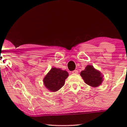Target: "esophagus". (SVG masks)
I'll use <instances>...</instances> for the list:
<instances>
[{"label": "esophagus", "mask_w": 127, "mask_h": 127, "mask_svg": "<svg viewBox=\"0 0 127 127\" xmlns=\"http://www.w3.org/2000/svg\"><path fill=\"white\" fill-rule=\"evenodd\" d=\"M78 73H79V72H78V70H73L72 72V73L73 74H77Z\"/></svg>", "instance_id": "34e87169"}]
</instances>
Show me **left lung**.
Here are the masks:
<instances>
[{
	"mask_svg": "<svg viewBox=\"0 0 127 127\" xmlns=\"http://www.w3.org/2000/svg\"><path fill=\"white\" fill-rule=\"evenodd\" d=\"M80 75L85 83L93 87H97L103 81V75L92 65L87 66L84 70L81 72Z\"/></svg>",
	"mask_w": 127,
	"mask_h": 127,
	"instance_id": "8db88e82",
	"label": "left lung"
}]
</instances>
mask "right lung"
Masks as SVG:
<instances>
[{
	"instance_id": "add662e5",
	"label": "right lung",
	"mask_w": 127,
	"mask_h": 127,
	"mask_svg": "<svg viewBox=\"0 0 127 127\" xmlns=\"http://www.w3.org/2000/svg\"><path fill=\"white\" fill-rule=\"evenodd\" d=\"M69 74L66 70H62L60 68L52 67L43 79L46 87L50 91L55 92L62 88L65 84V80Z\"/></svg>"
}]
</instances>
